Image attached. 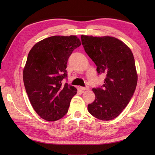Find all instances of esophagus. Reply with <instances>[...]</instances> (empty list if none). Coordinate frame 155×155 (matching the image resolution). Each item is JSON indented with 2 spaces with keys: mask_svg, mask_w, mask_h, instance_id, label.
Here are the masks:
<instances>
[{
  "mask_svg": "<svg viewBox=\"0 0 155 155\" xmlns=\"http://www.w3.org/2000/svg\"><path fill=\"white\" fill-rule=\"evenodd\" d=\"M88 88H89V87H88V86H86L85 87H81V90H83V91H85V90H88Z\"/></svg>",
  "mask_w": 155,
  "mask_h": 155,
  "instance_id": "obj_1",
  "label": "esophagus"
}]
</instances>
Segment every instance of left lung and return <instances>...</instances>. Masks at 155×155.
Here are the masks:
<instances>
[{"instance_id":"left-lung-1","label":"left lung","mask_w":155,"mask_h":155,"mask_svg":"<svg viewBox=\"0 0 155 155\" xmlns=\"http://www.w3.org/2000/svg\"><path fill=\"white\" fill-rule=\"evenodd\" d=\"M86 53L97 66L98 74H105L104 84L93 88L95 100L88 110L95 118L110 120L127 106L136 89L138 77L130 49L112 37L81 35Z\"/></svg>"}]
</instances>
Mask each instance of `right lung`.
Masks as SVG:
<instances>
[{"mask_svg": "<svg viewBox=\"0 0 155 155\" xmlns=\"http://www.w3.org/2000/svg\"><path fill=\"white\" fill-rule=\"evenodd\" d=\"M81 41L76 36H52L37 42L28 54L23 81L32 107L48 121L57 120L67 113L77 89L68 83L67 64Z\"/></svg>", "mask_w": 155, "mask_h": 155, "instance_id": "add662e5", "label": "right lung"}]
</instances>
